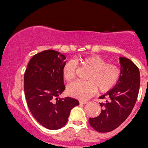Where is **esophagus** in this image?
Instances as JSON below:
<instances>
[{
  "mask_svg": "<svg viewBox=\"0 0 148 148\" xmlns=\"http://www.w3.org/2000/svg\"><path fill=\"white\" fill-rule=\"evenodd\" d=\"M87 103V101H79V103L82 104V105L86 104Z\"/></svg>",
  "mask_w": 148,
  "mask_h": 148,
  "instance_id": "obj_1",
  "label": "esophagus"
}]
</instances>
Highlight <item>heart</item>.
Returning <instances> with one entry per match:
<instances>
[{
    "label": "heart",
    "mask_w": 148,
    "mask_h": 148,
    "mask_svg": "<svg viewBox=\"0 0 148 148\" xmlns=\"http://www.w3.org/2000/svg\"><path fill=\"white\" fill-rule=\"evenodd\" d=\"M81 66L89 69L85 82H73L67 85V92L70 96L85 100L92 97L99 89L104 93L116 85L120 77V69L116 65L106 63L99 55H92L77 60ZM76 64L69 61L62 69L63 77L67 82L73 80L76 75Z\"/></svg>",
    "instance_id": "1"
}]
</instances>
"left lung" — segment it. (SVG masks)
Returning a JSON list of instances; mask_svg holds the SVG:
<instances>
[{"mask_svg":"<svg viewBox=\"0 0 148 148\" xmlns=\"http://www.w3.org/2000/svg\"><path fill=\"white\" fill-rule=\"evenodd\" d=\"M120 77L110 91L99 97L106 101L100 103L101 112L89 123L98 132H110L118 127L130 115L138 98L140 84V71L129 59L119 57Z\"/></svg>","mask_w":148,"mask_h":148,"instance_id":"obj_1","label":"left lung"}]
</instances>
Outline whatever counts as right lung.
Returning <instances> with one entry per match:
<instances>
[{"instance_id": "obj_1", "label": "right lung", "mask_w": 148, "mask_h": 148, "mask_svg": "<svg viewBox=\"0 0 148 148\" xmlns=\"http://www.w3.org/2000/svg\"><path fill=\"white\" fill-rule=\"evenodd\" d=\"M65 59L58 51H42L30 60L24 75L28 108L40 125L51 130L63 127L71 110L79 105L74 98L59 97L65 89L62 75Z\"/></svg>"}]
</instances>
